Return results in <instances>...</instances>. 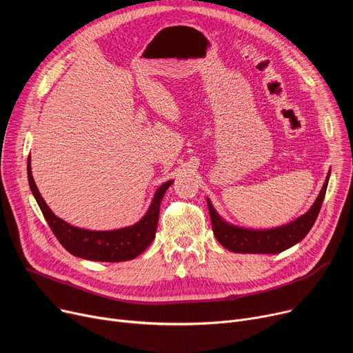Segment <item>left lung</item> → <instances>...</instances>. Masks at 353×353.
Here are the masks:
<instances>
[{"label":"left lung","mask_w":353,"mask_h":353,"mask_svg":"<svg viewBox=\"0 0 353 353\" xmlns=\"http://www.w3.org/2000/svg\"><path fill=\"white\" fill-rule=\"evenodd\" d=\"M329 174L323 183V188L314 200L313 206L301 217L290 221L288 225H283L281 228L274 229H265V230H253V229H245L237 228L226 220L221 219L219 213L212 206L210 200L208 199V206L212 220L213 233L217 239V242L234 252V253H281L293 245L299 243L301 240L309 233L312 226L316 221V217L321 212L322 203L325 199Z\"/></svg>","instance_id":"left-lung-1"}]
</instances>
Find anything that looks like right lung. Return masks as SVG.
I'll return each instance as SVG.
<instances>
[{"mask_svg":"<svg viewBox=\"0 0 353 353\" xmlns=\"http://www.w3.org/2000/svg\"><path fill=\"white\" fill-rule=\"evenodd\" d=\"M27 173L30 189L39 203V206L47 220V223L63 248L71 254L96 262H125L132 261L143 253L156 236L157 221L160 213V203L165 190L172 186L173 180L163 183L154 193L152 205L147 213L139 220L136 225L117 229V230H87L74 228L67 221L55 216L47 206L43 196L35 186V181L31 173V159L27 161Z\"/></svg>","mask_w":353,"mask_h":353,"instance_id":"right-lung-1","label":"right lung"}]
</instances>
